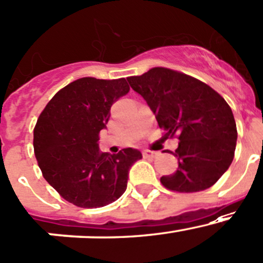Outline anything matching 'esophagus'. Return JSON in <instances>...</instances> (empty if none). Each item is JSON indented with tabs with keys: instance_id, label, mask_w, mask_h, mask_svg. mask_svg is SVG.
<instances>
[{
	"instance_id": "34e87169",
	"label": "esophagus",
	"mask_w": 263,
	"mask_h": 263,
	"mask_svg": "<svg viewBox=\"0 0 263 263\" xmlns=\"http://www.w3.org/2000/svg\"><path fill=\"white\" fill-rule=\"evenodd\" d=\"M142 155H143V157H145V158H155V157H157V156H158V152L149 151V149H143Z\"/></svg>"
}]
</instances>
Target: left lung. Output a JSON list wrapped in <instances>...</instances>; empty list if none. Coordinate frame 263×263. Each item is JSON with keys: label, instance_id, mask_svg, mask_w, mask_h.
Wrapping results in <instances>:
<instances>
[{"label": "left lung", "instance_id": "obj_1", "mask_svg": "<svg viewBox=\"0 0 263 263\" xmlns=\"http://www.w3.org/2000/svg\"><path fill=\"white\" fill-rule=\"evenodd\" d=\"M154 112L164 136H178L175 174L161 177L166 189L198 192L210 189L229 170L235 156L237 128L223 97L202 81L155 67L127 79Z\"/></svg>", "mask_w": 263, "mask_h": 263}]
</instances>
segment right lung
I'll list each match as a JSON object with an SVG mask.
<instances>
[{"label": "right lung", "mask_w": 263, "mask_h": 263, "mask_svg": "<svg viewBox=\"0 0 263 263\" xmlns=\"http://www.w3.org/2000/svg\"><path fill=\"white\" fill-rule=\"evenodd\" d=\"M125 79L83 77L60 89L37 120L33 148L43 177L66 201L97 209L118 200L128 171L142 154L123 148L101 152L99 134L109 120L112 103L128 93Z\"/></svg>", "instance_id": "right-lung-1"}]
</instances>
